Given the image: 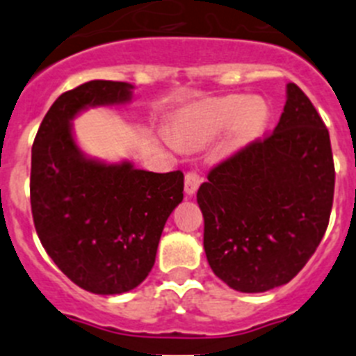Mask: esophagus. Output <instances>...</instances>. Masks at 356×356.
<instances>
[{"instance_id": "1", "label": "esophagus", "mask_w": 356, "mask_h": 356, "mask_svg": "<svg viewBox=\"0 0 356 356\" xmlns=\"http://www.w3.org/2000/svg\"><path fill=\"white\" fill-rule=\"evenodd\" d=\"M201 184V176L197 175L196 171H188L185 172V193L188 194V196H193V194H196L197 187H200Z\"/></svg>"}]
</instances>
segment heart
<instances>
[{
	"mask_svg": "<svg viewBox=\"0 0 356 356\" xmlns=\"http://www.w3.org/2000/svg\"><path fill=\"white\" fill-rule=\"evenodd\" d=\"M267 105L259 97L226 96L185 115L176 127V140L184 146L200 147L234 128L229 149L241 147L262 131Z\"/></svg>",
	"mask_w": 356,
	"mask_h": 356,
	"instance_id": "heart-1",
	"label": "heart"
}]
</instances>
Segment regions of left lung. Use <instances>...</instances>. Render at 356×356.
<instances>
[{
	"instance_id": "8db88e82",
	"label": "left lung",
	"mask_w": 356,
	"mask_h": 356,
	"mask_svg": "<svg viewBox=\"0 0 356 356\" xmlns=\"http://www.w3.org/2000/svg\"><path fill=\"white\" fill-rule=\"evenodd\" d=\"M333 187L328 128L289 83L275 130L217 163L197 188L213 275L238 292L289 284L328 228Z\"/></svg>"
}]
</instances>
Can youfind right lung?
Returning a JSON list of instances; mask_svg holds the SVG:
<instances>
[{
  "mask_svg": "<svg viewBox=\"0 0 356 356\" xmlns=\"http://www.w3.org/2000/svg\"><path fill=\"white\" fill-rule=\"evenodd\" d=\"M127 81L92 80L56 97L31 146L30 201L46 253L71 282L94 294H122L155 264L168 217L184 200V172H151L130 162L81 155L71 119L87 106L130 102Z\"/></svg>",
  "mask_w": 356,
  "mask_h": 356,
  "instance_id": "add662e5",
  "label": "right lung"
}]
</instances>
